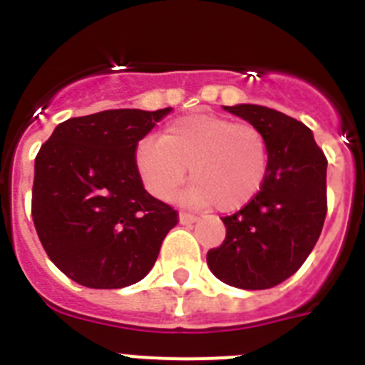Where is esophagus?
Returning <instances> with one entry per match:
<instances>
[{"instance_id":"obj_1","label":"esophagus","mask_w":365,"mask_h":365,"mask_svg":"<svg viewBox=\"0 0 365 365\" xmlns=\"http://www.w3.org/2000/svg\"><path fill=\"white\" fill-rule=\"evenodd\" d=\"M179 221H180V225H192V222L197 221V217H195V215H192V214H186V212H180Z\"/></svg>"}]
</instances>
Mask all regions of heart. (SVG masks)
<instances>
[{"label": "heart", "instance_id": "b5f03b06", "mask_svg": "<svg viewBox=\"0 0 365 365\" xmlns=\"http://www.w3.org/2000/svg\"><path fill=\"white\" fill-rule=\"evenodd\" d=\"M270 148L254 124L222 115L197 113L170 122L157 138L138 140L133 151L137 175L159 201H170L186 179L182 201L193 208L214 205L234 212L252 201L269 175Z\"/></svg>", "mask_w": 365, "mask_h": 365}]
</instances>
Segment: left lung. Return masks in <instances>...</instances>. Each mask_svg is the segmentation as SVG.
<instances>
[{
    "label": "left lung",
    "mask_w": 365,
    "mask_h": 365,
    "mask_svg": "<svg viewBox=\"0 0 365 365\" xmlns=\"http://www.w3.org/2000/svg\"><path fill=\"white\" fill-rule=\"evenodd\" d=\"M265 133L269 175L252 201L222 217L227 237L206 261L227 285L261 291L303 265L327 215V159L312 131L296 118L256 104L225 106Z\"/></svg>",
    "instance_id": "left-lung-1"
}]
</instances>
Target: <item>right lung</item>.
<instances>
[{"label":"right lung","instance_id":"1","mask_svg":"<svg viewBox=\"0 0 365 365\" xmlns=\"http://www.w3.org/2000/svg\"><path fill=\"white\" fill-rule=\"evenodd\" d=\"M170 111L108 109L74 117L41 144L32 221L49 259L73 282L122 289L155 265L179 214L144 190L133 151Z\"/></svg>","mask_w":365,"mask_h":365}]
</instances>
